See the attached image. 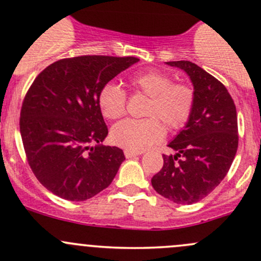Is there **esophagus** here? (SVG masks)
Here are the masks:
<instances>
[{
	"label": "esophagus",
	"instance_id": "esophagus-1",
	"mask_svg": "<svg viewBox=\"0 0 261 261\" xmlns=\"http://www.w3.org/2000/svg\"><path fill=\"white\" fill-rule=\"evenodd\" d=\"M141 154V152H136V151H130V150H125V157L126 159H131V157H135Z\"/></svg>",
	"mask_w": 261,
	"mask_h": 261
}]
</instances>
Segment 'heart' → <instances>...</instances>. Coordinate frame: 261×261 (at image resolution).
Returning a JSON list of instances; mask_svg holds the SVG:
<instances>
[{
	"label": "heart",
	"instance_id": "b5f03b06",
	"mask_svg": "<svg viewBox=\"0 0 261 261\" xmlns=\"http://www.w3.org/2000/svg\"><path fill=\"white\" fill-rule=\"evenodd\" d=\"M134 91L148 96L146 107L147 119H127L111 130L113 144L125 150L141 152L165 136L166 124L170 130H179L188 122L196 104L194 90L185 83H173L172 76L165 71L148 69L130 79ZM127 95L115 83H108L100 90L98 104L107 119L115 120L126 111ZM163 122L161 123V121Z\"/></svg>",
	"mask_w": 261,
	"mask_h": 261
}]
</instances>
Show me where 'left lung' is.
<instances>
[{"label": "left lung", "instance_id": "8db88e82", "mask_svg": "<svg viewBox=\"0 0 261 261\" xmlns=\"http://www.w3.org/2000/svg\"><path fill=\"white\" fill-rule=\"evenodd\" d=\"M188 74L196 104L185 128L168 144L176 154H163L152 187L177 204H193L207 197L227 176L238 150L237 109L227 88L188 61L167 62Z\"/></svg>", "mask_w": 261, "mask_h": 261}]
</instances>
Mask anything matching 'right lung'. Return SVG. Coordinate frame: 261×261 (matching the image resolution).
<instances>
[{
	"label": "right lung",
	"instance_id": "obj_1",
	"mask_svg": "<svg viewBox=\"0 0 261 261\" xmlns=\"http://www.w3.org/2000/svg\"><path fill=\"white\" fill-rule=\"evenodd\" d=\"M139 61L74 57L54 62L34 79L22 102L19 131L31 170L53 194L80 202L113 182L125 156L121 148L100 145L109 131L98 96Z\"/></svg>",
	"mask_w": 261,
	"mask_h": 261
}]
</instances>
